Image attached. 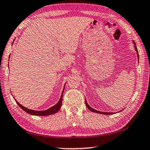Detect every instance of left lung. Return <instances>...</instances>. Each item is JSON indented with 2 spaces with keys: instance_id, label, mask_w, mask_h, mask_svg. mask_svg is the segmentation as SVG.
Instances as JSON below:
<instances>
[{
  "instance_id": "8db88e82",
  "label": "left lung",
  "mask_w": 150,
  "mask_h": 150,
  "mask_svg": "<svg viewBox=\"0 0 150 150\" xmlns=\"http://www.w3.org/2000/svg\"><path fill=\"white\" fill-rule=\"evenodd\" d=\"M133 44H134V47H135V51H136V52H137V57H138V60H139V54H138V51H137V47H136V45H135V43L134 41H133ZM85 103H86V105L87 108H88V109L90 110H91V111H92V112H96V113H100V114H103V115H112V114H114V112H101V111H98V110H95V109H93V108H92L91 107H90L88 103H87V101H86V99H85Z\"/></svg>"
}]
</instances>
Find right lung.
Segmentation results:
<instances>
[{"instance_id": "1", "label": "right lung", "mask_w": 150, "mask_h": 150, "mask_svg": "<svg viewBox=\"0 0 150 150\" xmlns=\"http://www.w3.org/2000/svg\"><path fill=\"white\" fill-rule=\"evenodd\" d=\"M64 87H65V86H64ZM64 87L63 91H62L61 97H60V98H59V100L58 102H57V104H56L54 106H53V107H52L51 108H50V109L45 110H35L29 109H27V108L25 107L23 105H21L20 103H18L17 101L15 100H15L16 101V103H17V105H19L23 110H25L26 112H27V113H29L30 115H36V116H48V115L56 113V112L58 111L59 109H60L62 105V96H63L62 94H63L64 91Z\"/></svg>"}]
</instances>
